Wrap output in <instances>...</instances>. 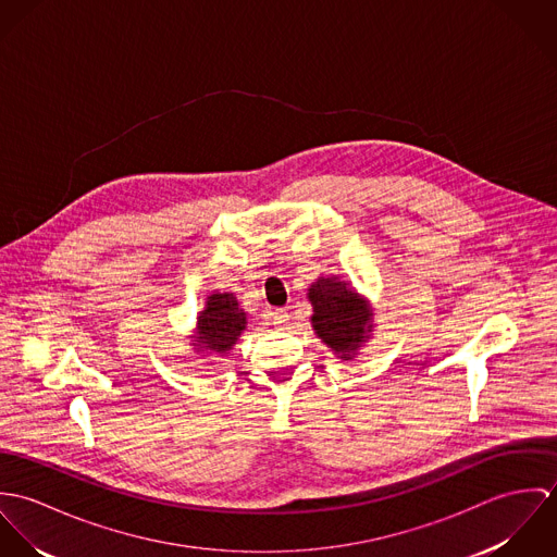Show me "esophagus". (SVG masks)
I'll list each match as a JSON object with an SVG mask.
<instances>
[{"label":"esophagus","mask_w":557,"mask_h":557,"mask_svg":"<svg viewBox=\"0 0 557 557\" xmlns=\"http://www.w3.org/2000/svg\"><path fill=\"white\" fill-rule=\"evenodd\" d=\"M272 321H274L276 325H285V323L289 321V311H287V309H274V311H272Z\"/></svg>","instance_id":"obj_1"}]
</instances>
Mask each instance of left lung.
I'll list each match as a JSON object with an SVG mask.
<instances>
[{
    "instance_id": "1",
    "label": "left lung",
    "mask_w": 557,
    "mask_h": 557,
    "mask_svg": "<svg viewBox=\"0 0 557 557\" xmlns=\"http://www.w3.org/2000/svg\"><path fill=\"white\" fill-rule=\"evenodd\" d=\"M309 300L313 305V327L323 343L349 360V354L371 330L369 319L373 313L338 278H319L309 289Z\"/></svg>"
}]
</instances>
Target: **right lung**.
Here are the masks:
<instances>
[{
	"label": "right lung",
	"mask_w": 557,
	"mask_h": 557,
	"mask_svg": "<svg viewBox=\"0 0 557 557\" xmlns=\"http://www.w3.org/2000/svg\"><path fill=\"white\" fill-rule=\"evenodd\" d=\"M244 325L246 315L239 309L234 294H212L206 302V311H201L197 318L195 345L225 354L238 341Z\"/></svg>",
	"instance_id": "obj_1"
}]
</instances>
